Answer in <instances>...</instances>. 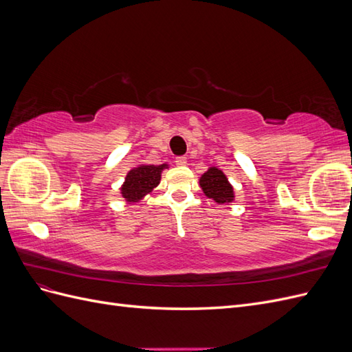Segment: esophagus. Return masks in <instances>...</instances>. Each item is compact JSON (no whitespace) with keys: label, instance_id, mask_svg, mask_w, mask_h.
Here are the masks:
<instances>
[{"label":"esophagus","instance_id":"1","mask_svg":"<svg viewBox=\"0 0 352 352\" xmlns=\"http://www.w3.org/2000/svg\"><path fill=\"white\" fill-rule=\"evenodd\" d=\"M186 157H176V160H175V163H176V166H185L186 164Z\"/></svg>","mask_w":352,"mask_h":352}]
</instances>
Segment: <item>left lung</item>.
<instances>
[{"label": "left lung", "instance_id": "8db88e82", "mask_svg": "<svg viewBox=\"0 0 352 352\" xmlns=\"http://www.w3.org/2000/svg\"><path fill=\"white\" fill-rule=\"evenodd\" d=\"M199 186L206 197L216 201L217 204H226L235 199V192L229 184L226 175L217 167H210L207 172L199 177Z\"/></svg>", "mask_w": 352, "mask_h": 352}]
</instances>
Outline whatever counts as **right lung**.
I'll return each mask as SVG.
<instances>
[{"label":"right lung","instance_id":"1","mask_svg":"<svg viewBox=\"0 0 352 352\" xmlns=\"http://www.w3.org/2000/svg\"><path fill=\"white\" fill-rule=\"evenodd\" d=\"M167 164H141L132 168L126 175L124 182L120 188V194L127 202H138L160 184L162 172L167 168Z\"/></svg>","mask_w":352,"mask_h":352}]
</instances>
